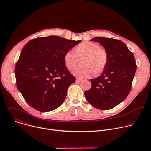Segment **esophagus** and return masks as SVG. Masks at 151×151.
<instances>
[{
    "label": "esophagus",
    "mask_w": 151,
    "mask_h": 151,
    "mask_svg": "<svg viewBox=\"0 0 151 151\" xmlns=\"http://www.w3.org/2000/svg\"><path fill=\"white\" fill-rule=\"evenodd\" d=\"M81 81H82V80H81V79H78V78H76V82L77 83L81 82Z\"/></svg>",
    "instance_id": "esophagus-1"
}]
</instances>
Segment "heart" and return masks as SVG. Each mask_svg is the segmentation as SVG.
I'll return each instance as SVG.
<instances>
[{"label":"heart","instance_id":"1","mask_svg":"<svg viewBox=\"0 0 151 151\" xmlns=\"http://www.w3.org/2000/svg\"><path fill=\"white\" fill-rule=\"evenodd\" d=\"M77 57H85L82 69L76 70L73 73L76 76L84 78L102 72L108 62V54L100 46L92 42H84L79 44L75 52L68 51L64 55V63L66 68L73 72L77 67Z\"/></svg>","mask_w":151,"mask_h":151}]
</instances>
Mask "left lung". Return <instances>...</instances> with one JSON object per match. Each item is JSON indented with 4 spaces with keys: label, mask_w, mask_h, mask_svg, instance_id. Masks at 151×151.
<instances>
[{
    "label": "left lung",
    "mask_w": 151,
    "mask_h": 151,
    "mask_svg": "<svg viewBox=\"0 0 151 151\" xmlns=\"http://www.w3.org/2000/svg\"><path fill=\"white\" fill-rule=\"evenodd\" d=\"M108 54V62L101 75L90 79L91 88L84 93L87 101L101 110L114 108L128 96L132 88L137 66L133 54L120 40L97 37Z\"/></svg>",
    "instance_id": "1"
}]
</instances>
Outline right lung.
Returning a JSON list of instances; mask_svg holds the SVG:
<instances>
[{"label":"right lung","mask_w":151,"mask_h":151,"mask_svg":"<svg viewBox=\"0 0 151 151\" xmlns=\"http://www.w3.org/2000/svg\"><path fill=\"white\" fill-rule=\"evenodd\" d=\"M57 36L30 40L16 63L17 87L27 103L42 112L60 106L75 78L64 65V55L81 42Z\"/></svg>","instance_id":"1"}]
</instances>
